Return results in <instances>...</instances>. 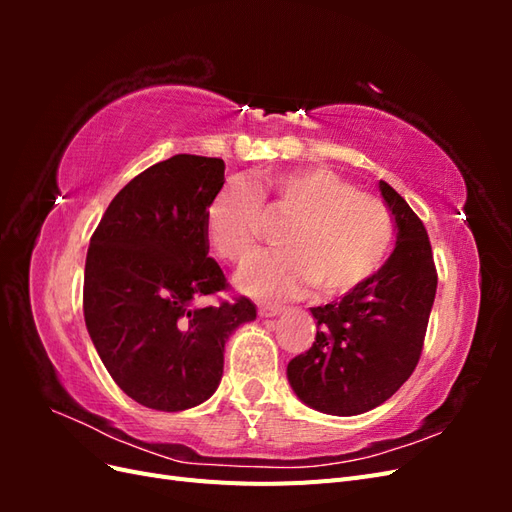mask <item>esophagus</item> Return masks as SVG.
Instances as JSON below:
<instances>
[{"mask_svg":"<svg viewBox=\"0 0 512 512\" xmlns=\"http://www.w3.org/2000/svg\"><path fill=\"white\" fill-rule=\"evenodd\" d=\"M284 307L282 305H273V303H258V314L262 318H271V316H277L282 314Z\"/></svg>","mask_w":512,"mask_h":512,"instance_id":"esophagus-1","label":"esophagus"}]
</instances>
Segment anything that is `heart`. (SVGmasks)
<instances>
[{
    "label": "heart",
    "mask_w": 512,
    "mask_h": 512,
    "mask_svg": "<svg viewBox=\"0 0 512 512\" xmlns=\"http://www.w3.org/2000/svg\"><path fill=\"white\" fill-rule=\"evenodd\" d=\"M265 213L286 220L277 237L286 250L243 269L241 288L258 297H294L309 286L346 297L374 280L393 247V215L380 198L329 168H294L254 185L232 181L213 196L205 215L213 250L243 265L262 239Z\"/></svg>",
    "instance_id": "1"
}]
</instances>
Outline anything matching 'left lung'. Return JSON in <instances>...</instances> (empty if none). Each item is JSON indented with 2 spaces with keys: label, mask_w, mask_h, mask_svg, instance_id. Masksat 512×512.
Here are the masks:
<instances>
[{
  "label": "left lung",
  "mask_w": 512,
  "mask_h": 512,
  "mask_svg": "<svg viewBox=\"0 0 512 512\" xmlns=\"http://www.w3.org/2000/svg\"><path fill=\"white\" fill-rule=\"evenodd\" d=\"M397 245L378 275L342 301L312 307L316 342L288 363L303 404L335 416L384 404L421 359L438 288L425 224L389 183L380 181Z\"/></svg>",
  "instance_id": "1"
}]
</instances>
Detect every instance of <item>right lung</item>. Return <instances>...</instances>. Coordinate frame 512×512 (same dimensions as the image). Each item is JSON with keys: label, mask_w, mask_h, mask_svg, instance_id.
<instances>
[{"label": "right lung", "mask_w": 512, "mask_h": 512, "mask_svg": "<svg viewBox=\"0 0 512 512\" xmlns=\"http://www.w3.org/2000/svg\"><path fill=\"white\" fill-rule=\"evenodd\" d=\"M220 158L179 153L143 170L111 200L85 262L83 314L104 367L138 404L179 412L222 380L224 344L256 318L209 258L207 207L222 190Z\"/></svg>", "instance_id": "obj_1"}]
</instances>
